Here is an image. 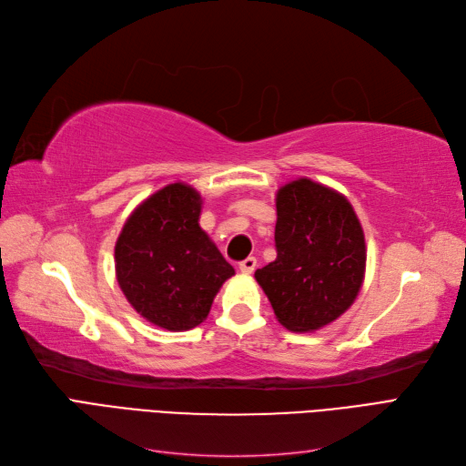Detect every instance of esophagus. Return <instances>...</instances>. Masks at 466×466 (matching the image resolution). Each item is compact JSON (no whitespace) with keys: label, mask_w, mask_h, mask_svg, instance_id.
Here are the masks:
<instances>
[{"label":"esophagus","mask_w":466,"mask_h":466,"mask_svg":"<svg viewBox=\"0 0 466 466\" xmlns=\"http://www.w3.org/2000/svg\"><path fill=\"white\" fill-rule=\"evenodd\" d=\"M255 268H257V258L255 257H248L243 262H238V270H241L243 274H252V272H255Z\"/></svg>","instance_id":"34e87169"}]
</instances>
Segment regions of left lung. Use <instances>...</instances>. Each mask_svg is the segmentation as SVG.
I'll return each mask as SVG.
<instances>
[{
  "instance_id": "1",
  "label": "left lung",
  "mask_w": 466,
  "mask_h": 466,
  "mask_svg": "<svg viewBox=\"0 0 466 466\" xmlns=\"http://www.w3.org/2000/svg\"><path fill=\"white\" fill-rule=\"evenodd\" d=\"M274 262L255 278L276 319L291 332H315L346 313L365 276V237L346 196L311 178L276 194Z\"/></svg>"
}]
</instances>
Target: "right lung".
I'll use <instances>...</instances> for the list:
<instances>
[{
  "label": "right lung",
  "mask_w": 466,
  "mask_h": 466,
  "mask_svg": "<svg viewBox=\"0 0 466 466\" xmlns=\"http://www.w3.org/2000/svg\"><path fill=\"white\" fill-rule=\"evenodd\" d=\"M202 196L185 182L151 194L126 219L115 247L116 279L126 299L165 330L206 320L235 270L200 228Z\"/></svg>",
  "instance_id": "right-lung-1"
}]
</instances>
